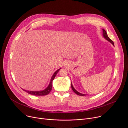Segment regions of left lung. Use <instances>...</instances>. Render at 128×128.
Masks as SVG:
<instances>
[{
	"instance_id": "1",
	"label": "left lung",
	"mask_w": 128,
	"mask_h": 128,
	"mask_svg": "<svg viewBox=\"0 0 128 128\" xmlns=\"http://www.w3.org/2000/svg\"><path fill=\"white\" fill-rule=\"evenodd\" d=\"M102 31H103V36L105 40H106L107 41H108L109 42H110L113 46H114V42H112V40H110V38H108V35H107V33H106V31H105L104 29H102ZM71 88H72L73 91H74V92L77 95H80V96H84L86 95V94H82V93H80L78 92V91L74 88V86H73L72 82H71Z\"/></svg>"
}]
</instances>
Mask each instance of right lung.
I'll return each instance as SVG.
<instances>
[{
  "label": "right lung",
  "mask_w": 128,
  "mask_h": 128,
  "mask_svg": "<svg viewBox=\"0 0 128 128\" xmlns=\"http://www.w3.org/2000/svg\"><path fill=\"white\" fill-rule=\"evenodd\" d=\"M61 69V68H60V69H58L57 71H56L55 72H54V74H53L51 78V79H50V82L49 83L48 86L44 90H39V91H31V90H25L24 89H23V90L24 91H25V92H26L27 93H28V94L32 95H34V96H44V95H46L50 93V92L51 91L52 88V81L54 80V78L56 77V76L57 74V73L59 71V70Z\"/></svg>",
  "instance_id": "right-lung-1"
}]
</instances>
